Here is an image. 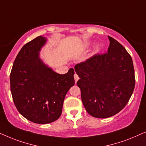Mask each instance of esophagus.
I'll list each match as a JSON object with an SVG mask.
<instances>
[{"instance_id":"34e87169","label":"esophagus","mask_w":146,"mask_h":146,"mask_svg":"<svg viewBox=\"0 0 146 146\" xmlns=\"http://www.w3.org/2000/svg\"><path fill=\"white\" fill-rule=\"evenodd\" d=\"M74 79H75V83H77L78 80L79 79V76H78L77 74H75V75H74Z\"/></svg>"}]
</instances>
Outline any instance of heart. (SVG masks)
I'll list each match as a JSON object with an SVG mask.
<instances>
[{"instance_id":"1","label":"heart","mask_w":146,"mask_h":146,"mask_svg":"<svg viewBox=\"0 0 146 146\" xmlns=\"http://www.w3.org/2000/svg\"><path fill=\"white\" fill-rule=\"evenodd\" d=\"M89 44H90V43H89V42L86 43V44H85V46H89ZM100 49H101V48H100V45L96 44V46H94V53H98L100 51Z\"/></svg>"}]
</instances>
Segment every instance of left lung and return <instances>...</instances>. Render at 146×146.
Wrapping results in <instances>:
<instances>
[{
	"label": "left lung",
	"mask_w": 146,
	"mask_h": 146,
	"mask_svg": "<svg viewBox=\"0 0 146 146\" xmlns=\"http://www.w3.org/2000/svg\"><path fill=\"white\" fill-rule=\"evenodd\" d=\"M108 37L107 53L94 55L75 66L83 105L88 113L98 118H108L121 111L135 87L132 57L120 43Z\"/></svg>",
	"instance_id": "left-lung-1"
}]
</instances>
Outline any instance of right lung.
I'll return each instance as SVG.
<instances>
[{
  "label": "right lung",
  "instance_id": "add662e5",
  "mask_svg": "<svg viewBox=\"0 0 146 146\" xmlns=\"http://www.w3.org/2000/svg\"><path fill=\"white\" fill-rule=\"evenodd\" d=\"M47 38L40 36L22 47L11 73V91L16 108L24 118L36 124L57 120L65 95L75 85L73 68L57 73L40 57Z\"/></svg>",
  "mask_w": 146,
  "mask_h": 146
}]
</instances>
